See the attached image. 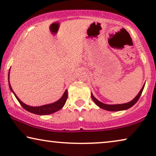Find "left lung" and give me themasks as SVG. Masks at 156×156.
<instances>
[{
	"label": "left lung",
	"instance_id": "left-lung-1",
	"mask_svg": "<svg viewBox=\"0 0 156 156\" xmlns=\"http://www.w3.org/2000/svg\"><path fill=\"white\" fill-rule=\"evenodd\" d=\"M144 87H145V84H144V86H143V87L141 88V89H140L139 93H138L137 94V96H136V97L134 98V99L132 100V101L128 102V103H126V104H106L102 103V102L99 101V100L96 99V98L93 96L92 93H91V99H93V101H94V103L97 104V105L99 106V107L103 108V109H104V110L110 111V112H119V111L126 110V109H128V108L132 107V106H133L134 104H135L136 102L138 101V100L139 99L140 95H141V94H142V91L144 89Z\"/></svg>",
	"mask_w": 156,
	"mask_h": 156
}]
</instances>
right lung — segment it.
Masks as SVG:
<instances>
[{"label":"right lung","mask_w":156,"mask_h":156,"mask_svg":"<svg viewBox=\"0 0 156 156\" xmlns=\"http://www.w3.org/2000/svg\"><path fill=\"white\" fill-rule=\"evenodd\" d=\"M9 73H10V70H9ZM9 76L10 75L9 74H8V84H9V87H10V91L14 94L15 97H16V99H18L19 103L20 104V105L23 106V108H25V109L27 110V112L33 113V114H38V115H48V114H53V113L60 110L61 108L65 106L66 101H67V89H66L65 93L63 94L62 97L58 101H55L54 103H52L50 104H45V105L40 106H30L27 105V104H24L23 101H21L19 99V98L17 97L13 90H12V87L10 86V84Z\"/></svg>","instance_id":"1"}]
</instances>
